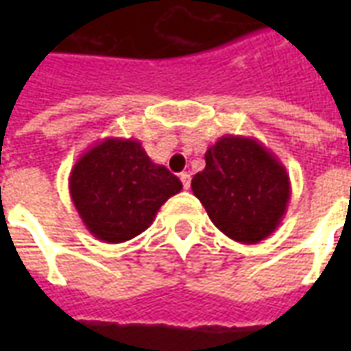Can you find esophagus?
<instances>
[{"instance_id":"1","label":"esophagus","mask_w":351,"mask_h":351,"mask_svg":"<svg viewBox=\"0 0 351 351\" xmlns=\"http://www.w3.org/2000/svg\"><path fill=\"white\" fill-rule=\"evenodd\" d=\"M180 180H182L184 190H190V184H191L190 173H180Z\"/></svg>"}]
</instances>
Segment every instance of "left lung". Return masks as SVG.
<instances>
[{
	"label": "left lung",
	"mask_w": 351,
	"mask_h": 351,
	"mask_svg": "<svg viewBox=\"0 0 351 351\" xmlns=\"http://www.w3.org/2000/svg\"><path fill=\"white\" fill-rule=\"evenodd\" d=\"M191 190L208 218L237 243L256 244L274 233L291 186L286 167L258 138L223 135L205 154Z\"/></svg>",
	"instance_id": "8db88e82"
}]
</instances>
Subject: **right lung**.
<instances>
[{"mask_svg": "<svg viewBox=\"0 0 351 351\" xmlns=\"http://www.w3.org/2000/svg\"><path fill=\"white\" fill-rule=\"evenodd\" d=\"M180 190L182 182L154 163L135 138H103L80 156L69 175L80 220L95 239L110 244L141 235Z\"/></svg>", "mask_w": 351, "mask_h": 351, "instance_id": "1", "label": "right lung"}]
</instances>
